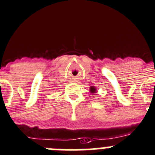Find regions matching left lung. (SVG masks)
<instances>
[{
    "instance_id": "left-lung-1",
    "label": "left lung",
    "mask_w": 155,
    "mask_h": 155,
    "mask_svg": "<svg viewBox=\"0 0 155 155\" xmlns=\"http://www.w3.org/2000/svg\"><path fill=\"white\" fill-rule=\"evenodd\" d=\"M90 92L92 93V94H96V93H97V90H96V87L92 86V87H90Z\"/></svg>"
}]
</instances>
